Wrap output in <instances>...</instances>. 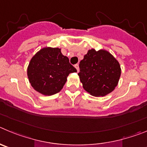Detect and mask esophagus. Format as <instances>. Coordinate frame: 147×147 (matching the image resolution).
Returning a JSON list of instances; mask_svg holds the SVG:
<instances>
[{
    "label": "esophagus",
    "instance_id": "obj_1",
    "mask_svg": "<svg viewBox=\"0 0 147 147\" xmlns=\"http://www.w3.org/2000/svg\"><path fill=\"white\" fill-rule=\"evenodd\" d=\"M75 68H76L77 72H79V65H78V64H75Z\"/></svg>",
    "mask_w": 147,
    "mask_h": 147
}]
</instances>
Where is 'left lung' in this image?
<instances>
[{"mask_svg":"<svg viewBox=\"0 0 147 147\" xmlns=\"http://www.w3.org/2000/svg\"><path fill=\"white\" fill-rule=\"evenodd\" d=\"M80 80L83 88L94 96L111 93L118 84L121 75L119 62L106 51L89 50L80 61Z\"/></svg>","mask_w":147,"mask_h":147,"instance_id":"8db88e82","label":"left lung"}]
</instances>
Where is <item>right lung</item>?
<instances>
[{"instance_id": "obj_1", "label": "right lung", "mask_w": 147, "mask_h": 147, "mask_svg": "<svg viewBox=\"0 0 147 147\" xmlns=\"http://www.w3.org/2000/svg\"><path fill=\"white\" fill-rule=\"evenodd\" d=\"M75 72L77 69L62 55L61 49L45 47L31 59L28 77L36 92L50 96L60 92L69 74Z\"/></svg>"}]
</instances>
